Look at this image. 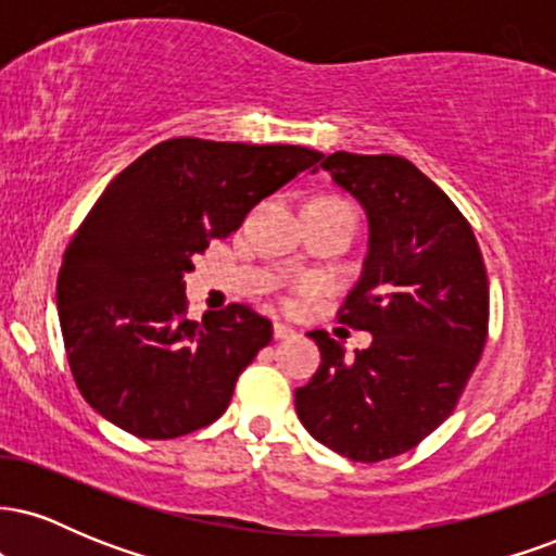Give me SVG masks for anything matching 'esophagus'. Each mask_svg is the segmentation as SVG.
<instances>
[{
	"mask_svg": "<svg viewBox=\"0 0 556 556\" xmlns=\"http://www.w3.org/2000/svg\"><path fill=\"white\" fill-rule=\"evenodd\" d=\"M290 337H295V329L282 321H274V340H290Z\"/></svg>",
	"mask_w": 556,
	"mask_h": 556,
	"instance_id": "34e87169",
	"label": "esophagus"
}]
</instances>
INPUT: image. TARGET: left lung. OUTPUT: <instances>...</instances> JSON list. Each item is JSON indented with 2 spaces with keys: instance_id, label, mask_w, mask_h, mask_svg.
Returning <instances> with one entry per match:
<instances>
[{
  "instance_id": "obj_1",
  "label": "left lung",
  "mask_w": 556,
  "mask_h": 556,
  "mask_svg": "<svg viewBox=\"0 0 556 556\" xmlns=\"http://www.w3.org/2000/svg\"><path fill=\"white\" fill-rule=\"evenodd\" d=\"M321 167L368 214V256L337 318L374 342L350 361L329 331H308L321 366L295 410L329 450L379 463L455 410L486 344L489 277L473 227L413 162L337 151Z\"/></svg>"
}]
</instances>
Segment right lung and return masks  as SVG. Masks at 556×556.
Masks as SVG:
<instances>
[{
  "label": "right lung",
  "instance_id": "add662e5",
  "mask_svg": "<svg viewBox=\"0 0 556 556\" xmlns=\"http://www.w3.org/2000/svg\"><path fill=\"white\" fill-rule=\"evenodd\" d=\"M321 159L303 146L169 138L106 185L56 277L70 371L99 416L132 437L175 439L227 410L271 321L240 303L190 321L182 277Z\"/></svg>",
  "mask_w": 556,
  "mask_h": 556
}]
</instances>
